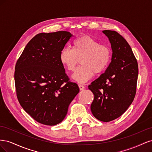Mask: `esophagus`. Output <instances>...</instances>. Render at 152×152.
<instances>
[{"label": "esophagus", "instance_id": "1", "mask_svg": "<svg viewBox=\"0 0 152 152\" xmlns=\"http://www.w3.org/2000/svg\"><path fill=\"white\" fill-rule=\"evenodd\" d=\"M79 89L80 91H82L85 89V87L84 86V85H82V84H79Z\"/></svg>", "mask_w": 152, "mask_h": 152}]
</instances>
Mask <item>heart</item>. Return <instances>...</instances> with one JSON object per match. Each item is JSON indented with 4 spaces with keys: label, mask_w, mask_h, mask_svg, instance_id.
Here are the masks:
<instances>
[{
    "label": "heart",
    "mask_w": 152,
    "mask_h": 152,
    "mask_svg": "<svg viewBox=\"0 0 152 152\" xmlns=\"http://www.w3.org/2000/svg\"><path fill=\"white\" fill-rule=\"evenodd\" d=\"M112 57L111 49L105 44L89 35H82L73 42L72 49L63 48L59 60L69 72H73L80 59L82 66L77 69L72 78L79 83H85L94 75L104 72Z\"/></svg>",
    "instance_id": "obj_1"
}]
</instances>
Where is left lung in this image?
<instances>
[{"label":"left lung","instance_id":"obj_1","mask_svg":"<svg viewBox=\"0 0 152 152\" xmlns=\"http://www.w3.org/2000/svg\"><path fill=\"white\" fill-rule=\"evenodd\" d=\"M112 50L111 62L104 73L88 88L94 98L91 105L94 117L110 122L125 112L134 100L138 75V65L126 39L115 31L103 30Z\"/></svg>","mask_w":152,"mask_h":152}]
</instances>
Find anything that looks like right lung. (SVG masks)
<instances>
[{"label":"right lung","mask_w":152,"mask_h":152,"mask_svg":"<svg viewBox=\"0 0 152 152\" xmlns=\"http://www.w3.org/2000/svg\"><path fill=\"white\" fill-rule=\"evenodd\" d=\"M59 31L36 35L27 44L15 66L18 101L34 120L55 126L66 115L79 87L69 81L59 54L72 37Z\"/></svg>","instance_id":"add662e5"}]
</instances>
